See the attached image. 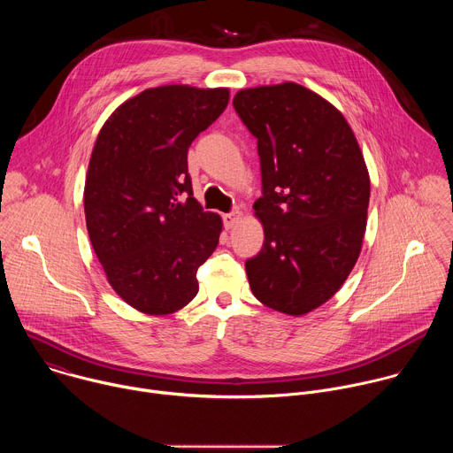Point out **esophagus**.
Segmentation results:
<instances>
[{
    "instance_id": "1",
    "label": "esophagus",
    "mask_w": 453,
    "mask_h": 453,
    "mask_svg": "<svg viewBox=\"0 0 453 453\" xmlns=\"http://www.w3.org/2000/svg\"><path fill=\"white\" fill-rule=\"evenodd\" d=\"M240 217H242V213H240L238 210H234V211H231V213H226V215H224V226H226L227 229L234 227V226L238 224Z\"/></svg>"
}]
</instances>
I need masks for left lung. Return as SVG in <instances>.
I'll use <instances>...</instances> for the list:
<instances>
[{
    "label": "left lung",
    "mask_w": 453,
    "mask_h": 453,
    "mask_svg": "<svg viewBox=\"0 0 453 453\" xmlns=\"http://www.w3.org/2000/svg\"><path fill=\"white\" fill-rule=\"evenodd\" d=\"M257 140L264 247L245 262L250 290L265 306L303 315L346 281L362 249L369 173L341 111L296 84L242 89L233 98Z\"/></svg>",
    "instance_id": "obj_1"
}]
</instances>
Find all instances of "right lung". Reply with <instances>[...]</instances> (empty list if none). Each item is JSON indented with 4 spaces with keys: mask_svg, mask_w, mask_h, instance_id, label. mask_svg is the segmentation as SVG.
I'll use <instances>...</instances> for the list:
<instances>
[{
    "mask_svg": "<svg viewBox=\"0 0 453 453\" xmlns=\"http://www.w3.org/2000/svg\"><path fill=\"white\" fill-rule=\"evenodd\" d=\"M227 102L226 88L145 89L96 138L84 188L89 240L109 285L143 313L186 306L219 245L222 219L193 199L188 149Z\"/></svg>",
    "mask_w": 453,
    "mask_h": 453,
    "instance_id": "obj_1",
    "label": "right lung"
}]
</instances>
